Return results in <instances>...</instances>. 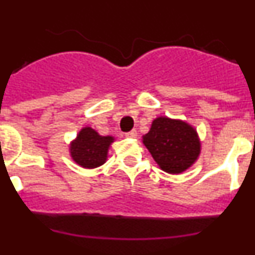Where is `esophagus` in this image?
Returning <instances> with one entry per match:
<instances>
[{
	"instance_id": "obj_1",
	"label": "esophagus",
	"mask_w": 255,
	"mask_h": 255,
	"mask_svg": "<svg viewBox=\"0 0 255 255\" xmlns=\"http://www.w3.org/2000/svg\"><path fill=\"white\" fill-rule=\"evenodd\" d=\"M126 138H136V135H138V132H136V130H131V131L126 132Z\"/></svg>"
}]
</instances>
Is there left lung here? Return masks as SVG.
Wrapping results in <instances>:
<instances>
[{"instance_id": "obj_1", "label": "left lung", "mask_w": 255, "mask_h": 255, "mask_svg": "<svg viewBox=\"0 0 255 255\" xmlns=\"http://www.w3.org/2000/svg\"><path fill=\"white\" fill-rule=\"evenodd\" d=\"M143 143L159 167L168 173H181L194 163L200 154L197 130L188 123L157 117Z\"/></svg>"}]
</instances>
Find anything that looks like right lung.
<instances>
[{
    "instance_id": "1",
    "label": "right lung",
    "mask_w": 255,
    "mask_h": 255,
    "mask_svg": "<svg viewBox=\"0 0 255 255\" xmlns=\"http://www.w3.org/2000/svg\"><path fill=\"white\" fill-rule=\"evenodd\" d=\"M114 140V136H102L94 129L85 126L70 144V154L82 167H100L107 161L108 148Z\"/></svg>"
}]
</instances>
